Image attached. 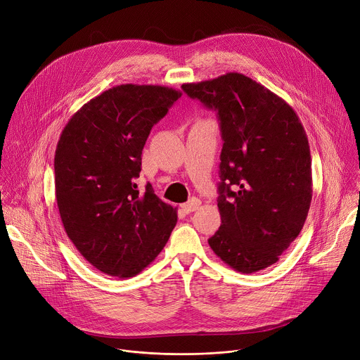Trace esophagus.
I'll list each match as a JSON object with an SVG mask.
<instances>
[{"label": "esophagus", "instance_id": "1", "mask_svg": "<svg viewBox=\"0 0 360 360\" xmlns=\"http://www.w3.org/2000/svg\"><path fill=\"white\" fill-rule=\"evenodd\" d=\"M199 205H200V200L196 199V198H192L189 202L181 205V210H182L185 214H191V212H193V211H196V210L199 208Z\"/></svg>", "mask_w": 360, "mask_h": 360}]
</instances>
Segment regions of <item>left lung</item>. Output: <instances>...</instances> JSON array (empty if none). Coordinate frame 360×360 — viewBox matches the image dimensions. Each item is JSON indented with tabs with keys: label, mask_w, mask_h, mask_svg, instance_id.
Instances as JSON below:
<instances>
[{
	"label": "left lung",
	"mask_w": 360,
	"mask_h": 360,
	"mask_svg": "<svg viewBox=\"0 0 360 360\" xmlns=\"http://www.w3.org/2000/svg\"><path fill=\"white\" fill-rule=\"evenodd\" d=\"M217 112L222 134L218 208L222 225L208 239L240 274L262 271L297 238L312 200V161L293 108L238 72L184 84Z\"/></svg>",
	"instance_id": "obj_1"
}]
</instances>
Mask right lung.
Instances as JSON below:
<instances>
[{"mask_svg":"<svg viewBox=\"0 0 360 360\" xmlns=\"http://www.w3.org/2000/svg\"><path fill=\"white\" fill-rule=\"evenodd\" d=\"M182 92L125 84L104 91L65 125L54 158L56 196L68 238L110 276L132 278L167 245L176 208L138 191L146 138Z\"/></svg>","mask_w":360,"mask_h":360,"instance_id":"right-lung-1","label":"right lung"}]
</instances>
